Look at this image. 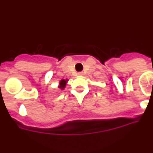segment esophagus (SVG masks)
<instances>
[{"label": "esophagus", "mask_w": 153, "mask_h": 153, "mask_svg": "<svg viewBox=\"0 0 153 153\" xmlns=\"http://www.w3.org/2000/svg\"><path fill=\"white\" fill-rule=\"evenodd\" d=\"M78 75H79V76L83 75V72H79V73H78Z\"/></svg>", "instance_id": "esophagus-1"}]
</instances>
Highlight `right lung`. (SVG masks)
Instances as JSON below:
<instances>
[{"mask_svg": "<svg viewBox=\"0 0 153 153\" xmlns=\"http://www.w3.org/2000/svg\"><path fill=\"white\" fill-rule=\"evenodd\" d=\"M67 81V79H66V80H65V79H62V80L60 82V86H59V88H60L61 90H63V89L65 87V86H66Z\"/></svg>", "mask_w": 153, "mask_h": 153, "instance_id": "right-lung-1", "label": "right lung"}]
</instances>
